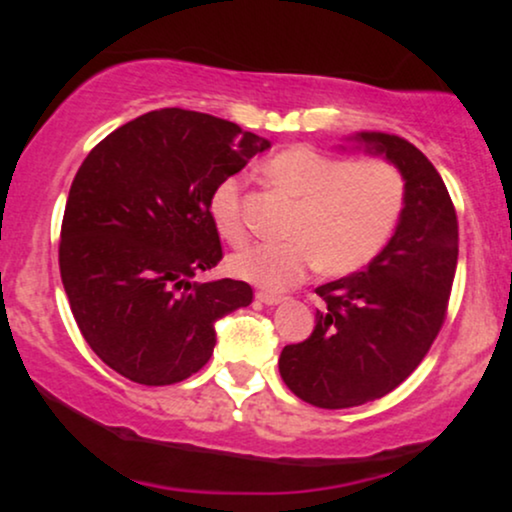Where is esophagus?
<instances>
[{"label": "esophagus", "instance_id": "34e87169", "mask_svg": "<svg viewBox=\"0 0 512 512\" xmlns=\"http://www.w3.org/2000/svg\"><path fill=\"white\" fill-rule=\"evenodd\" d=\"M255 298L260 303H264V305H279V303L286 301V298L279 296V293H269V291H260Z\"/></svg>", "mask_w": 512, "mask_h": 512}]
</instances>
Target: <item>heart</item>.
Instances as JSON below:
<instances>
[{"label":"heart","mask_w":512,"mask_h":512,"mask_svg":"<svg viewBox=\"0 0 512 512\" xmlns=\"http://www.w3.org/2000/svg\"><path fill=\"white\" fill-rule=\"evenodd\" d=\"M276 190L298 202L286 243L252 245L231 257L238 279L267 291L296 286L313 269L327 276L361 272L383 252L404 209V178L380 158L346 161L313 146H291L262 166ZM209 216L231 245H243V182L223 178L211 190Z\"/></svg>","instance_id":"obj_1"}]
</instances>
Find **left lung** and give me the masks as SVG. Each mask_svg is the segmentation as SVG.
<instances>
[{
	"label": "left lung",
	"mask_w": 512,
	"mask_h": 512,
	"mask_svg": "<svg viewBox=\"0 0 512 512\" xmlns=\"http://www.w3.org/2000/svg\"><path fill=\"white\" fill-rule=\"evenodd\" d=\"M346 142L402 173L404 209L368 267L317 286L325 308L313 334L281 351L286 387L320 409L373 402L414 373L443 325L457 269L455 207L433 163L397 134L356 132Z\"/></svg>",
	"instance_id": "1"
}]
</instances>
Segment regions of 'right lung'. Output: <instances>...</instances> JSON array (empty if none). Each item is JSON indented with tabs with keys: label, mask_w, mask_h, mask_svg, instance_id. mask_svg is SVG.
Segmentation results:
<instances>
[{
	"label": "right lung",
	"mask_w": 512,
	"mask_h": 512,
	"mask_svg": "<svg viewBox=\"0 0 512 512\" xmlns=\"http://www.w3.org/2000/svg\"><path fill=\"white\" fill-rule=\"evenodd\" d=\"M269 146L221 117L163 108L86 156L64 209L60 274L103 363L139 385H173L209 361L216 320L252 303L245 281H192L221 260L209 197Z\"/></svg>",
	"instance_id": "obj_1"
}]
</instances>
